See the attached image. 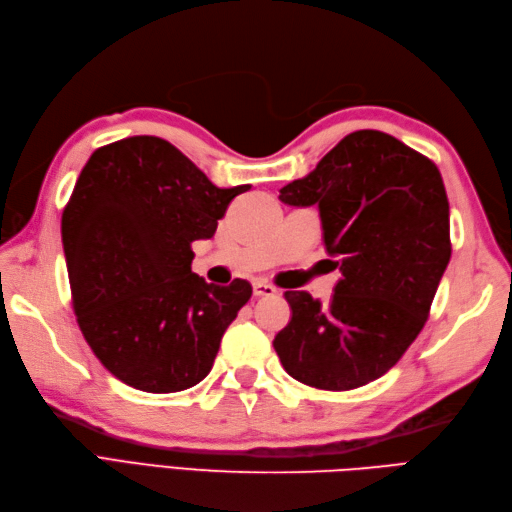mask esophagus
Segmentation results:
<instances>
[{
  "label": "esophagus",
  "instance_id": "34e87169",
  "mask_svg": "<svg viewBox=\"0 0 512 512\" xmlns=\"http://www.w3.org/2000/svg\"><path fill=\"white\" fill-rule=\"evenodd\" d=\"M273 294H277V290L271 284H265V282H256L254 284V297L256 299H260V297H273Z\"/></svg>",
  "mask_w": 512,
  "mask_h": 512
}]
</instances>
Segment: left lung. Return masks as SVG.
<instances>
[{"instance_id":"8db88e82","label":"left lung","mask_w":512,"mask_h":512,"mask_svg":"<svg viewBox=\"0 0 512 512\" xmlns=\"http://www.w3.org/2000/svg\"><path fill=\"white\" fill-rule=\"evenodd\" d=\"M280 200L318 205L324 247L342 271L329 305L284 292L292 318L273 339L284 369L322 391L378 380L425 327L451 260L438 166L391 134L359 130L284 185Z\"/></svg>"}]
</instances>
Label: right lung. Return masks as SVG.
Masks as SVG:
<instances>
[{
	"instance_id": "right-lung-1",
	"label": "right lung",
	"mask_w": 512,
	"mask_h": 512,
	"mask_svg": "<svg viewBox=\"0 0 512 512\" xmlns=\"http://www.w3.org/2000/svg\"><path fill=\"white\" fill-rule=\"evenodd\" d=\"M158 136H130L91 153L61 215L76 322L115 378L145 393L203 380L252 286L207 284L192 243L211 239L230 200Z\"/></svg>"
}]
</instances>
